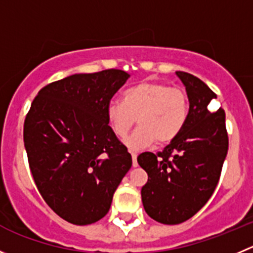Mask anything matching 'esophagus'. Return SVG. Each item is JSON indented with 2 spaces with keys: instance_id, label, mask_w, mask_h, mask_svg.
Instances as JSON below:
<instances>
[{
  "instance_id": "1",
  "label": "esophagus",
  "mask_w": 253,
  "mask_h": 253,
  "mask_svg": "<svg viewBox=\"0 0 253 253\" xmlns=\"http://www.w3.org/2000/svg\"><path fill=\"white\" fill-rule=\"evenodd\" d=\"M136 156H138V154L136 153H131V159H133V167L136 168L138 167V161H136Z\"/></svg>"
}]
</instances>
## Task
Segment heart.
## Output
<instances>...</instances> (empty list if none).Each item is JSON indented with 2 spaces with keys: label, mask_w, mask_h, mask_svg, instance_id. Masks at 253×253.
Instances as JSON below:
<instances>
[{
  "label": "heart",
  "mask_w": 253,
  "mask_h": 253,
  "mask_svg": "<svg viewBox=\"0 0 253 253\" xmlns=\"http://www.w3.org/2000/svg\"><path fill=\"white\" fill-rule=\"evenodd\" d=\"M190 103L186 92L158 81H143L123 94V102L107 105V119L113 133L125 138L138 119L139 126L125 145L140 150L153 143L167 145L181 134L189 119Z\"/></svg>",
  "instance_id": "b5f03b06"
}]
</instances>
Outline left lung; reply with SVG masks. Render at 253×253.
<instances>
[{
	"label": "left lung",
	"mask_w": 253,
	"mask_h": 253,
	"mask_svg": "<svg viewBox=\"0 0 253 253\" xmlns=\"http://www.w3.org/2000/svg\"><path fill=\"white\" fill-rule=\"evenodd\" d=\"M186 88L189 119L181 134L163 151H145L138 163L148 172L141 187L146 213L165 225L189 220L209 201L220 180L228 150L225 112L209 110L217 95L201 79L176 72Z\"/></svg>",
	"instance_id": "obj_1"
}]
</instances>
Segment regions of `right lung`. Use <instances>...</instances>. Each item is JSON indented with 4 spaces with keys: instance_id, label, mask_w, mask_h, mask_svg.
Wrapping results in <instances>:
<instances>
[{
    "instance_id": "right-lung-1",
    "label": "right lung",
    "mask_w": 253,
    "mask_h": 253,
    "mask_svg": "<svg viewBox=\"0 0 253 253\" xmlns=\"http://www.w3.org/2000/svg\"><path fill=\"white\" fill-rule=\"evenodd\" d=\"M129 77L105 69L53 82L38 92L26 115L23 140L36 186L47 205L73 225L104 217L131 168V155L107 119V105Z\"/></svg>"
}]
</instances>
